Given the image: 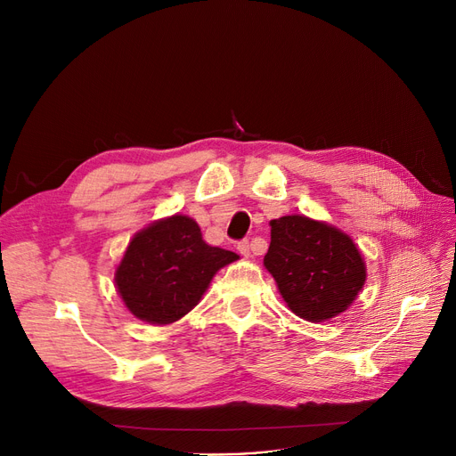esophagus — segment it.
Masks as SVG:
<instances>
[{
  "label": "esophagus",
  "mask_w": 456,
  "mask_h": 456,
  "mask_svg": "<svg viewBox=\"0 0 456 456\" xmlns=\"http://www.w3.org/2000/svg\"><path fill=\"white\" fill-rule=\"evenodd\" d=\"M238 251H240L244 256H251V255H262L265 253V242L262 240H242L238 242Z\"/></svg>",
  "instance_id": "esophagus-1"
}]
</instances>
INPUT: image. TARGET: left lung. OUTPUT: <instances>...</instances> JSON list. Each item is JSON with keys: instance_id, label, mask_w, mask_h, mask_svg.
Segmentation results:
<instances>
[{"instance_id": "obj_1", "label": "left lung", "mask_w": 456, "mask_h": 456, "mask_svg": "<svg viewBox=\"0 0 456 456\" xmlns=\"http://www.w3.org/2000/svg\"><path fill=\"white\" fill-rule=\"evenodd\" d=\"M270 225L265 266L292 313L314 323L344 313L366 281L364 260L351 238L306 216H282Z\"/></svg>"}]
</instances>
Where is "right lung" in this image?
<instances>
[{"label":"right lung","mask_w":456,"mask_h":456,"mask_svg":"<svg viewBox=\"0 0 456 456\" xmlns=\"http://www.w3.org/2000/svg\"><path fill=\"white\" fill-rule=\"evenodd\" d=\"M238 255L205 244L188 216H172L140 231L116 270V286L131 313L155 325L194 308L214 273Z\"/></svg>","instance_id":"right-lung-1"}]
</instances>
